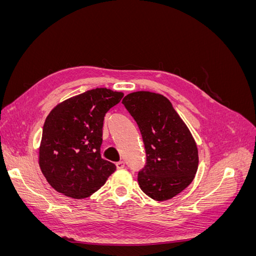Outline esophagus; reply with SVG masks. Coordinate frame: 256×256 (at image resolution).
Wrapping results in <instances>:
<instances>
[{
	"label": "esophagus",
	"mask_w": 256,
	"mask_h": 256,
	"mask_svg": "<svg viewBox=\"0 0 256 256\" xmlns=\"http://www.w3.org/2000/svg\"><path fill=\"white\" fill-rule=\"evenodd\" d=\"M116 168H125V162H124V161L116 162Z\"/></svg>",
	"instance_id": "esophagus-1"
}]
</instances>
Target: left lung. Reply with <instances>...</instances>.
Listing matches in <instances>:
<instances>
[{
	"label": "left lung",
	"instance_id": "1",
	"mask_svg": "<svg viewBox=\"0 0 256 256\" xmlns=\"http://www.w3.org/2000/svg\"><path fill=\"white\" fill-rule=\"evenodd\" d=\"M122 104L136 122L145 146L146 164L138 174L140 188L154 200L174 198L198 171V147L189 128L161 94L130 92Z\"/></svg>",
	"mask_w": 256,
	"mask_h": 256
}]
</instances>
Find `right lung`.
<instances>
[{
  "instance_id": "add662e5",
  "label": "right lung",
  "mask_w": 256,
  "mask_h": 256,
  "mask_svg": "<svg viewBox=\"0 0 256 256\" xmlns=\"http://www.w3.org/2000/svg\"><path fill=\"white\" fill-rule=\"evenodd\" d=\"M122 92L100 88L64 100L44 124L38 162L53 189L72 198L92 196L115 170L100 154L106 113Z\"/></svg>"
}]
</instances>
